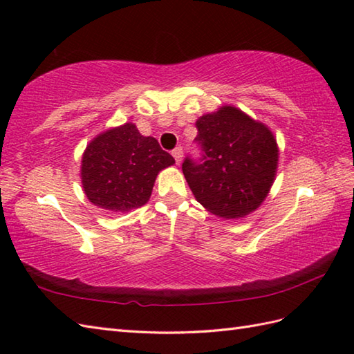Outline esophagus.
<instances>
[{"mask_svg":"<svg viewBox=\"0 0 354 354\" xmlns=\"http://www.w3.org/2000/svg\"><path fill=\"white\" fill-rule=\"evenodd\" d=\"M171 155H173V158H175V161H176V164H179L183 161V149L181 147H176V149H173V152H171Z\"/></svg>","mask_w":354,"mask_h":354,"instance_id":"1","label":"esophagus"}]
</instances>
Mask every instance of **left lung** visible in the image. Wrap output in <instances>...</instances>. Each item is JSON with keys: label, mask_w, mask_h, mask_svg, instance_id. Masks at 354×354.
<instances>
[{"label": "left lung", "mask_w": 354, "mask_h": 354, "mask_svg": "<svg viewBox=\"0 0 354 354\" xmlns=\"http://www.w3.org/2000/svg\"><path fill=\"white\" fill-rule=\"evenodd\" d=\"M199 161L187 156L184 176L194 198L223 219L251 214L274 184L278 147L266 124L234 106L198 118Z\"/></svg>", "instance_id": "1"}]
</instances>
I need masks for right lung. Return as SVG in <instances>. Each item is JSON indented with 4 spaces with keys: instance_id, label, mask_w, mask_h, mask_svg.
Masks as SVG:
<instances>
[{
    "instance_id": "obj_1",
    "label": "right lung",
    "mask_w": 354,
    "mask_h": 354,
    "mask_svg": "<svg viewBox=\"0 0 354 354\" xmlns=\"http://www.w3.org/2000/svg\"><path fill=\"white\" fill-rule=\"evenodd\" d=\"M175 164L153 137H142L133 123L112 127L86 146L80 178L86 198L109 212L142 207L162 169Z\"/></svg>"
}]
</instances>
